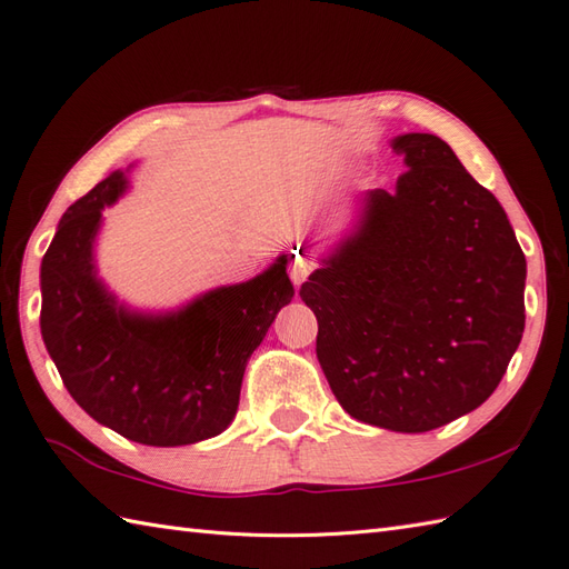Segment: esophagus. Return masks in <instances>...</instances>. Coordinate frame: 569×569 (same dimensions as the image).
I'll return each instance as SVG.
<instances>
[{
    "mask_svg": "<svg viewBox=\"0 0 569 569\" xmlns=\"http://www.w3.org/2000/svg\"><path fill=\"white\" fill-rule=\"evenodd\" d=\"M287 270H289V277H292V282L299 287L313 272V260L307 256L305 250H297V252H292V258H289Z\"/></svg>",
    "mask_w": 569,
    "mask_h": 569,
    "instance_id": "obj_1",
    "label": "esophagus"
}]
</instances>
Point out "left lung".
Listing matches in <instances>:
<instances>
[{
	"label": "left lung",
	"mask_w": 569,
	"mask_h": 569,
	"mask_svg": "<svg viewBox=\"0 0 569 569\" xmlns=\"http://www.w3.org/2000/svg\"><path fill=\"white\" fill-rule=\"evenodd\" d=\"M397 192L365 194L356 236L299 295L317 358L362 423L423 433L485 403L526 326V258L497 197L433 133L395 141Z\"/></svg>",
	"instance_id": "8db88e82"
}]
</instances>
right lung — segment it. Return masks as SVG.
Here are the masks:
<instances>
[{
    "instance_id": "1",
    "label": "right lung",
    "mask_w": 569,
    "mask_h": 569,
    "mask_svg": "<svg viewBox=\"0 0 569 569\" xmlns=\"http://www.w3.org/2000/svg\"><path fill=\"white\" fill-rule=\"evenodd\" d=\"M126 180L111 172L62 213L41 262V333L70 397L111 431L172 448L219 436L277 311L295 297L287 258L170 317H138L99 284L92 241Z\"/></svg>"
}]
</instances>
